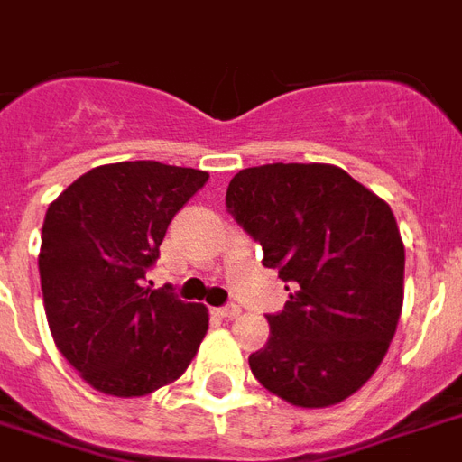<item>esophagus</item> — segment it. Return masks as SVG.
<instances>
[{
    "instance_id": "34e87169",
    "label": "esophagus",
    "mask_w": 462,
    "mask_h": 462,
    "mask_svg": "<svg viewBox=\"0 0 462 462\" xmlns=\"http://www.w3.org/2000/svg\"><path fill=\"white\" fill-rule=\"evenodd\" d=\"M217 317H222V319H235L237 314H240V307L237 304H225V307H217V310H212Z\"/></svg>"
}]
</instances>
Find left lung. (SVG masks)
I'll return each instance as SVG.
<instances>
[{"mask_svg":"<svg viewBox=\"0 0 462 462\" xmlns=\"http://www.w3.org/2000/svg\"><path fill=\"white\" fill-rule=\"evenodd\" d=\"M225 205L290 291L284 310L267 314L254 378L301 408L356 393L386 356L403 304L406 252L391 208L321 162L245 168Z\"/></svg>","mask_w":462,"mask_h":462,"instance_id":"1","label":"left lung"}]
</instances>
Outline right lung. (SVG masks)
<instances>
[{"instance_id": "1", "label": "right lung", "mask_w": 462, "mask_h": 462, "mask_svg": "<svg viewBox=\"0 0 462 462\" xmlns=\"http://www.w3.org/2000/svg\"><path fill=\"white\" fill-rule=\"evenodd\" d=\"M208 172L114 162L74 180L46 210L39 252L49 329L64 358L108 396H145L188 368L208 310L145 287L168 225Z\"/></svg>"}]
</instances>
